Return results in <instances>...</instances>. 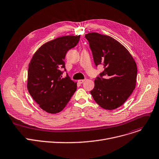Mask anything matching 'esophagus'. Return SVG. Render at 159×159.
Listing matches in <instances>:
<instances>
[{
  "instance_id": "esophagus-1",
  "label": "esophagus",
  "mask_w": 159,
  "mask_h": 159,
  "mask_svg": "<svg viewBox=\"0 0 159 159\" xmlns=\"http://www.w3.org/2000/svg\"><path fill=\"white\" fill-rule=\"evenodd\" d=\"M85 80H86L85 79H81V80H79V81H78V82H79L80 84H82V83H83L84 81H85Z\"/></svg>"
}]
</instances>
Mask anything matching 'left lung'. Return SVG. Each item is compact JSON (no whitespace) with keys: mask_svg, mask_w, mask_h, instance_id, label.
<instances>
[{"mask_svg":"<svg viewBox=\"0 0 159 159\" xmlns=\"http://www.w3.org/2000/svg\"><path fill=\"white\" fill-rule=\"evenodd\" d=\"M91 50L94 64L104 70L94 80L90 91L94 101L107 110L122 105L135 88L136 63L124 46L118 41L97 33L85 35Z\"/></svg>","mask_w":159,"mask_h":159,"instance_id":"1","label":"left lung"}]
</instances>
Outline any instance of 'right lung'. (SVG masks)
<instances>
[{
  "mask_svg": "<svg viewBox=\"0 0 159 159\" xmlns=\"http://www.w3.org/2000/svg\"><path fill=\"white\" fill-rule=\"evenodd\" d=\"M80 36L57 38L42 45L34 54L28 69L27 89L43 111L56 114L69 102L77 90V82L66 73L64 61L67 52L79 43ZM64 69V71L60 70Z\"/></svg>",
  "mask_w": 159,
  "mask_h": 159,
  "instance_id": "obj_1",
  "label": "right lung"
}]
</instances>
